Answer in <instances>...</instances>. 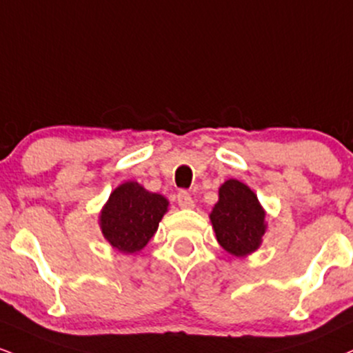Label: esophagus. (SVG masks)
Listing matches in <instances>:
<instances>
[{
	"instance_id": "1",
	"label": "esophagus",
	"mask_w": 353,
	"mask_h": 353,
	"mask_svg": "<svg viewBox=\"0 0 353 353\" xmlns=\"http://www.w3.org/2000/svg\"><path fill=\"white\" fill-rule=\"evenodd\" d=\"M177 203H179L181 209H194V199L184 190L177 194Z\"/></svg>"
}]
</instances>
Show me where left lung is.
Masks as SVG:
<instances>
[{"mask_svg": "<svg viewBox=\"0 0 353 353\" xmlns=\"http://www.w3.org/2000/svg\"><path fill=\"white\" fill-rule=\"evenodd\" d=\"M209 217L220 246L236 258L256 252L268 228L256 194L239 179H227L220 185Z\"/></svg>", "mask_w": 353, "mask_h": 353, "instance_id": "1", "label": "left lung"}]
</instances>
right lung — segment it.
<instances>
[{
  "instance_id": "1",
  "label": "right lung",
  "mask_w": 353,
  "mask_h": 353,
  "mask_svg": "<svg viewBox=\"0 0 353 353\" xmlns=\"http://www.w3.org/2000/svg\"><path fill=\"white\" fill-rule=\"evenodd\" d=\"M168 210L169 201L164 195L150 192L136 181L123 182L100 212V230L120 253H138L158 232Z\"/></svg>"
}]
</instances>
